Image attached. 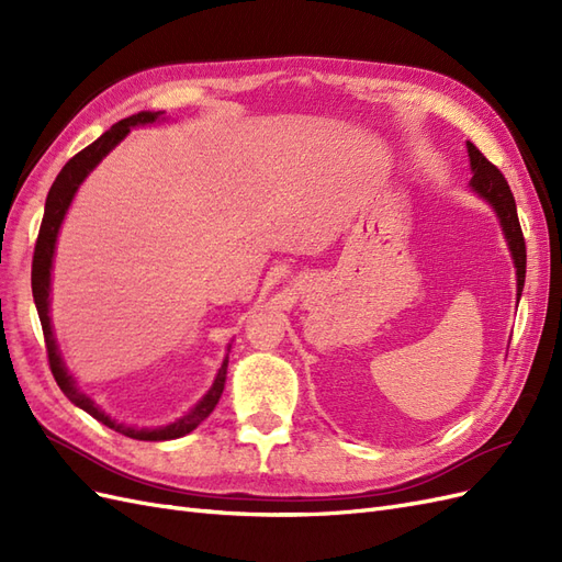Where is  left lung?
Masks as SVG:
<instances>
[{"label":"left lung","instance_id":"left-lung-1","mask_svg":"<svg viewBox=\"0 0 562 562\" xmlns=\"http://www.w3.org/2000/svg\"><path fill=\"white\" fill-rule=\"evenodd\" d=\"M469 147V159H471V187L481 196H485L492 206H495L499 223L504 227L508 248L514 252V262H516V277H518V297L522 293L525 285V265H527V252H525V236L518 223V211H516V199L512 187H508L506 178L502 176L499 168L487 161L483 157V151L475 147L473 143L467 145Z\"/></svg>","mask_w":562,"mask_h":562}]
</instances>
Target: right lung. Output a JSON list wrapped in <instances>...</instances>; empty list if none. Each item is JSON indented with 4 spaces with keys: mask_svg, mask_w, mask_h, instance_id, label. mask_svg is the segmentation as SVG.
<instances>
[{
    "mask_svg": "<svg viewBox=\"0 0 562 562\" xmlns=\"http://www.w3.org/2000/svg\"><path fill=\"white\" fill-rule=\"evenodd\" d=\"M161 114L164 112H140V114H133V116L122 119V122H116L110 131H105L103 135H100L95 143H91L89 147H83L81 151H77V155L63 166V171L58 173V178L54 180V184H50V190H48L46 206H44V217H42V227H40L37 244H35V255H32V295H35L37 314H40V321H42L46 356H48V368H50V372H54V380L58 382L63 394L70 398L77 407H81V411H87L91 417H95L98 422H103L105 427L114 429L116 434H124V436L135 438V440H171V438H180L184 434L194 431L199 424L215 411L220 396H223L229 359L223 361V368H220L217 378H215L209 394L203 396L182 419H178L173 424H166V427H161V429H133V427H124V424H116L114 419H110L103 411H100V407H95V403L87 394H81V391L75 386L72 378L67 375V370H65L63 359H60L58 345H56L54 330H50L48 285H50V260H54V250H56V236H58V229H60V223H63V217H65V211H67V206H70V201H72V196L77 192L79 182L89 176L91 168L100 159H103L119 140L124 138V135L131 131V126H135V124H151Z\"/></svg>",
    "mask_w": 562,
    "mask_h": 562,
    "instance_id": "1",
    "label": "right lung"
}]
</instances>
